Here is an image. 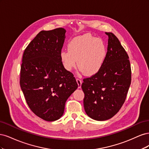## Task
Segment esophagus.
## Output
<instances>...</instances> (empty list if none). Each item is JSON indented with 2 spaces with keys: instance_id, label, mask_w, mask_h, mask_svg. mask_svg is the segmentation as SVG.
Segmentation results:
<instances>
[{
  "instance_id": "obj_1",
  "label": "esophagus",
  "mask_w": 149,
  "mask_h": 149,
  "mask_svg": "<svg viewBox=\"0 0 149 149\" xmlns=\"http://www.w3.org/2000/svg\"><path fill=\"white\" fill-rule=\"evenodd\" d=\"M76 81H77V83L78 84V88H80L81 86V84H82V80L79 79V78H77L76 79Z\"/></svg>"
}]
</instances>
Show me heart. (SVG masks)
Masks as SVG:
<instances>
[{"label": "heart", "mask_w": 149, "mask_h": 149, "mask_svg": "<svg viewBox=\"0 0 149 149\" xmlns=\"http://www.w3.org/2000/svg\"><path fill=\"white\" fill-rule=\"evenodd\" d=\"M107 56L106 45L100 38L84 35L71 40L68 50L60 53L65 69L71 71L76 65L86 76H93L101 70Z\"/></svg>", "instance_id": "heart-1"}]
</instances>
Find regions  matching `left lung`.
Masks as SVG:
<instances>
[{"label": "left lung", "instance_id": "1", "mask_svg": "<svg viewBox=\"0 0 149 149\" xmlns=\"http://www.w3.org/2000/svg\"><path fill=\"white\" fill-rule=\"evenodd\" d=\"M108 35L107 56L96 74L83 79L84 107L87 115L96 120H106L116 115L125 102L131 83L129 56L118 38Z\"/></svg>", "mask_w": 149, "mask_h": 149}]
</instances>
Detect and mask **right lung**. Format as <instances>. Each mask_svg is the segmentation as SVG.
Instances as JSON below:
<instances>
[{"label": "right lung", "mask_w": 149, "mask_h": 149, "mask_svg": "<svg viewBox=\"0 0 149 149\" xmlns=\"http://www.w3.org/2000/svg\"><path fill=\"white\" fill-rule=\"evenodd\" d=\"M65 33L63 28L41 31L22 58L20 84L26 102L35 115L47 121L61 118L66 100L78 87L61 61Z\"/></svg>", "instance_id": "1"}]
</instances>
